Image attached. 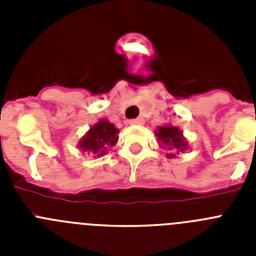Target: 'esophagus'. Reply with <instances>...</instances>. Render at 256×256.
<instances>
[{"instance_id":"34e87169","label":"esophagus","mask_w":256,"mask_h":256,"mask_svg":"<svg viewBox=\"0 0 256 256\" xmlns=\"http://www.w3.org/2000/svg\"><path fill=\"white\" fill-rule=\"evenodd\" d=\"M144 123V120L142 119V118H136V119H132V120H130V126H142Z\"/></svg>"}]
</instances>
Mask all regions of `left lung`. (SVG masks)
<instances>
[{
    "mask_svg": "<svg viewBox=\"0 0 256 256\" xmlns=\"http://www.w3.org/2000/svg\"><path fill=\"white\" fill-rule=\"evenodd\" d=\"M156 137H158V142H159L160 148H166L170 152L166 154L168 158H176L178 155V151L183 152L188 148L186 138L183 137L182 132L180 128L173 126H159L156 130Z\"/></svg>",
    "mask_w": 256,
    "mask_h": 256,
    "instance_id": "8db88e82",
    "label": "left lung"
}]
</instances>
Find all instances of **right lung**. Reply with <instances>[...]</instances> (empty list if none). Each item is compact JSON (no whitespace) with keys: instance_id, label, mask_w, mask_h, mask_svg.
<instances>
[{"instance_id":"add662e5","label":"right lung","mask_w":256,"mask_h":256,"mask_svg":"<svg viewBox=\"0 0 256 256\" xmlns=\"http://www.w3.org/2000/svg\"><path fill=\"white\" fill-rule=\"evenodd\" d=\"M118 133L119 130L115 128L114 124L106 119H101L98 123L90 128L86 136H83L78 146L82 152H88L98 158L105 155L106 151L116 144Z\"/></svg>"}]
</instances>
